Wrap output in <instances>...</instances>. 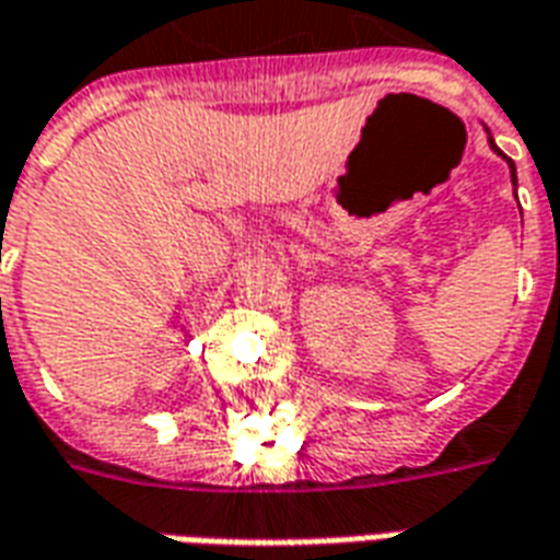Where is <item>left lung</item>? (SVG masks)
Masks as SVG:
<instances>
[{"label": "left lung", "mask_w": 560, "mask_h": 560, "mask_svg": "<svg viewBox=\"0 0 560 560\" xmlns=\"http://www.w3.org/2000/svg\"><path fill=\"white\" fill-rule=\"evenodd\" d=\"M486 138H489V147H492V152L494 155H501V159L506 161V167H510V179H513V188H516V164H513V161L506 159L504 152H501V149L494 147V140H492V131H489V128H486Z\"/></svg>", "instance_id": "8db88e82"}]
</instances>
